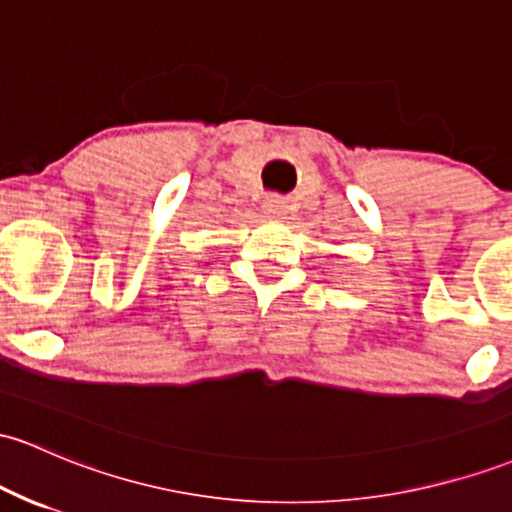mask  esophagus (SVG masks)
I'll list each match as a JSON object with an SVG mask.
<instances>
[{
	"mask_svg": "<svg viewBox=\"0 0 512 512\" xmlns=\"http://www.w3.org/2000/svg\"><path fill=\"white\" fill-rule=\"evenodd\" d=\"M265 213L272 218H284L286 216V201L282 196H269L265 201Z\"/></svg>",
	"mask_w": 512,
	"mask_h": 512,
	"instance_id": "1",
	"label": "esophagus"
}]
</instances>
